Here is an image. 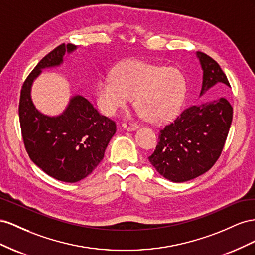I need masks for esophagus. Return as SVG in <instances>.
Here are the masks:
<instances>
[{"mask_svg":"<svg viewBox=\"0 0 255 255\" xmlns=\"http://www.w3.org/2000/svg\"><path fill=\"white\" fill-rule=\"evenodd\" d=\"M122 126L125 130H128V131H134V130L139 128V126H137L136 124H133V123H124Z\"/></svg>","mask_w":255,"mask_h":255,"instance_id":"1","label":"esophagus"}]
</instances>
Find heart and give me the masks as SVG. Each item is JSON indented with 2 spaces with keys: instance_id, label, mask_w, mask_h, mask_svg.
<instances>
[{
  "instance_id": "obj_1",
  "label": "heart",
  "mask_w": 255,
  "mask_h": 255,
  "mask_svg": "<svg viewBox=\"0 0 255 255\" xmlns=\"http://www.w3.org/2000/svg\"><path fill=\"white\" fill-rule=\"evenodd\" d=\"M186 93V77L180 69L137 60L119 65L95 87L97 105L105 114L115 115L134 96L136 113L151 122L172 118L183 106Z\"/></svg>"
}]
</instances>
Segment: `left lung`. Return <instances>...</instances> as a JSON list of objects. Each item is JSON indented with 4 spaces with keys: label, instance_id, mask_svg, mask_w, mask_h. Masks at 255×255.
<instances>
[{
    "label": "left lung",
    "instance_id": "obj_1",
    "mask_svg": "<svg viewBox=\"0 0 255 255\" xmlns=\"http://www.w3.org/2000/svg\"><path fill=\"white\" fill-rule=\"evenodd\" d=\"M203 81L200 96L212 87L229 86L227 76L215 60L196 52ZM233 108L224 97L186 109L160 130L159 142L149 162L160 175L183 183L207 172L219 158L229 133Z\"/></svg>",
    "mask_w": 255,
    "mask_h": 255
}]
</instances>
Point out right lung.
<instances>
[{
  "label": "right lung",
  "instance_id": "add662e5",
  "mask_svg": "<svg viewBox=\"0 0 255 255\" xmlns=\"http://www.w3.org/2000/svg\"><path fill=\"white\" fill-rule=\"evenodd\" d=\"M77 46L64 43L46 55L26 78L21 90L19 119L22 137L32 161L49 176L77 183L95 170L115 134L113 121L101 115L83 96L71 95L65 110L43 114L33 103L32 86L43 69L60 67L65 53Z\"/></svg>",
  "mask_w": 255,
  "mask_h": 255
}]
</instances>
